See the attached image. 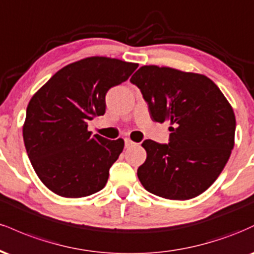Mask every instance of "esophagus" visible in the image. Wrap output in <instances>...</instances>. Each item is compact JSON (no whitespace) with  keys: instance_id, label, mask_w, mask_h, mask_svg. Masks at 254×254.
Masks as SVG:
<instances>
[{"instance_id":"obj_1","label":"esophagus","mask_w":254,"mask_h":254,"mask_svg":"<svg viewBox=\"0 0 254 254\" xmlns=\"http://www.w3.org/2000/svg\"><path fill=\"white\" fill-rule=\"evenodd\" d=\"M133 144H135V142L131 141L130 138H125V148H130V147H132Z\"/></svg>"}]
</instances>
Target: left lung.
<instances>
[{
	"instance_id": "left-lung-1",
	"label": "left lung",
	"mask_w": 254,
	"mask_h": 254,
	"mask_svg": "<svg viewBox=\"0 0 254 254\" xmlns=\"http://www.w3.org/2000/svg\"><path fill=\"white\" fill-rule=\"evenodd\" d=\"M130 82L141 90L153 121H168L170 142L145 139L137 177L150 193L186 200L208 190L234 147V111L209 77L168 66L143 65Z\"/></svg>"
}]
</instances>
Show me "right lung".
<instances>
[{
  "mask_svg": "<svg viewBox=\"0 0 254 254\" xmlns=\"http://www.w3.org/2000/svg\"><path fill=\"white\" fill-rule=\"evenodd\" d=\"M137 66L116 58H83L58 70L32 97L22 135L31 164L49 190L66 198L103 190L124 141L92 136L88 121L104 115L107 90Z\"/></svg>",
  "mask_w": 254,
  "mask_h": 254,
  "instance_id": "obj_1",
  "label": "right lung"
}]
</instances>
